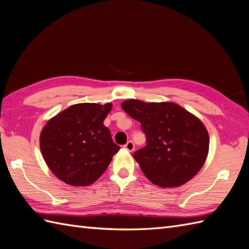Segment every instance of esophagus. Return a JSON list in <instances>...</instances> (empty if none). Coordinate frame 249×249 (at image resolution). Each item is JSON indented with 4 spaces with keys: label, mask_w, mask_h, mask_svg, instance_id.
<instances>
[{
    "label": "esophagus",
    "mask_w": 249,
    "mask_h": 249,
    "mask_svg": "<svg viewBox=\"0 0 249 249\" xmlns=\"http://www.w3.org/2000/svg\"><path fill=\"white\" fill-rule=\"evenodd\" d=\"M124 148L125 149V150H128V151H130V152H132V151H134V149H135V145H134V142H126L124 145Z\"/></svg>",
    "instance_id": "1"
}]
</instances>
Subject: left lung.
I'll list each match as a JSON object with an SVG mask.
<instances>
[{"mask_svg":"<svg viewBox=\"0 0 249 249\" xmlns=\"http://www.w3.org/2000/svg\"><path fill=\"white\" fill-rule=\"evenodd\" d=\"M121 107L141 123L147 137V145L134 159L151 183L173 188L196 177L209 151V135L201 120L174 102L129 99Z\"/></svg>","mask_w":249,"mask_h":249,"instance_id":"obj_1","label":"left lung"}]
</instances>
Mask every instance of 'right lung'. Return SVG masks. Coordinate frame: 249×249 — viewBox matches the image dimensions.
<instances>
[{
    "label": "right lung",
    "mask_w": 249,
    "mask_h": 249,
    "mask_svg": "<svg viewBox=\"0 0 249 249\" xmlns=\"http://www.w3.org/2000/svg\"><path fill=\"white\" fill-rule=\"evenodd\" d=\"M111 110V102L74 105L51 118L42 129V155L52 172L65 184L92 185L119 151L104 124Z\"/></svg>",
    "instance_id": "add662e5"
}]
</instances>
